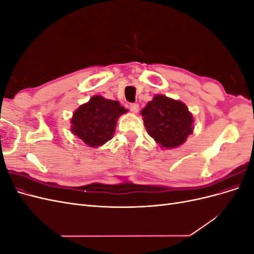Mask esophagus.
<instances>
[{"label":"esophagus","instance_id":"1","mask_svg":"<svg viewBox=\"0 0 254 254\" xmlns=\"http://www.w3.org/2000/svg\"><path fill=\"white\" fill-rule=\"evenodd\" d=\"M129 109L132 113H137V112H139V105H137V104H130Z\"/></svg>","mask_w":254,"mask_h":254}]
</instances>
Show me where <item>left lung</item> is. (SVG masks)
<instances>
[{
  "label": "left lung",
  "instance_id": "left-lung-1",
  "mask_svg": "<svg viewBox=\"0 0 254 254\" xmlns=\"http://www.w3.org/2000/svg\"><path fill=\"white\" fill-rule=\"evenodd\" d=\"M141 114L147 133L163 149L179 147L193 133L194 117L180 101L156 94Z\"/></svg>",
  "mask_w": 254,
  "mask_h": 254
}]
</instances>
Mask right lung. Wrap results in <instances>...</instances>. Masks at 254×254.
Here are the masks:
<instances>
[{
  "instance_id": "obj_1",
  "label": "right lung",
  "mask_w": 254,
  "mask_h": 254,
  "mask_svg": "<svg viewBox=\"0 0 254 254\" xmlns=\"http://www.w3.org/2000/svg\"><path fill=\"white\" fill-rule=\"evenodd\" d=\"M127 111L118 101L94 95L74 111L71 132L90 147H99L112 139L119 118Z\"/></svg>"
}]
</instances>
